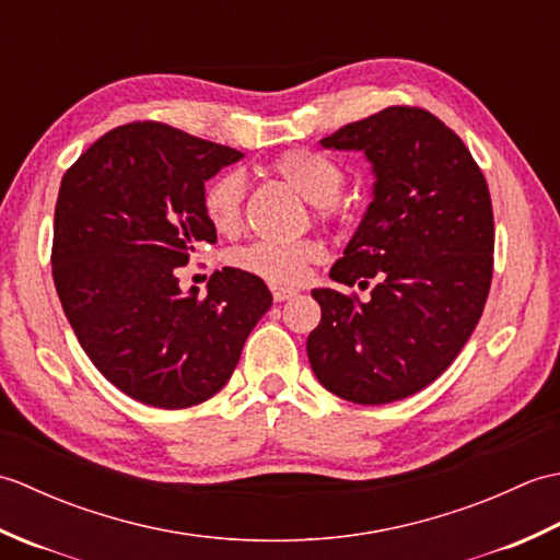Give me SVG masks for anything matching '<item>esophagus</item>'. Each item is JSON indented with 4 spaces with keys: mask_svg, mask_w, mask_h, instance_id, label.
Wrapping results in <instances>:
<instances>
[{
    "mask_svg": "<svg viewBox=\"0 0 560 560\" xmlns=\"http://www.w3.org/2000/svg\"><path fill=\"white\" fill-rule=\"evenodd\" d=\"M271 295H273V301L281 303V301L293 299L295 291H293V289H287V287H279V283H271Z\"/></svg>",
    "mask_w": 560,
    "mask_h": 560,
    "instance_id": "obj_1",
    "label": "esophagus"
}]
</instances>
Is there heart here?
Segmentation results:
<instances>
[{
	"label": "heart",
	"mask_w": 560,
	"mask_h": 560,
	"mask_svg": "<svg viewBox=\"0 0 560 560\" xmlns=\"http://www.w3.org/2000/svg\"><path fill=\"white\" fill-rule=\"evenodd\" d=\"M273 171L283 183L293 187L303 199L315 205L319 217L335 211V201L343 189V173L329 156L311 149H295L283 153L273 163ZM205 213L209 223L223 235H231L243 223L245 180L237 171L213 177L205 189ZM323 257V247L315 241L295 243H253L235 249L231 261L247 273H255L273 283H299L307 267Z\"/></svg>",
	"instance_id": "heart-1"
}]
</instances>
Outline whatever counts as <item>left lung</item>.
<instances>
[{
    "mask_svg": "<svg viewBox=\"0 0 560 560\" xmlns=\"http://www.w3.org/2000/svg\"><path fill=\"white\" fill-rule=\"evenodd\" d=\"M319 144L361 151L375 177L329 279L377 283L368 303L313 289L323 319L307 337V359L319 385L341 399L411 397L457 359L489 299V185L462 139L421 108H385Z\"/></svg>",
    "mask_w": 560,
    "mask_h": 560,
    "instance_id": "obj_1",
    "label": "left lung"
}]
</instances>
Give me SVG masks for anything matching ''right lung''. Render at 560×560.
<instances>
[{"label": "right lung", "instance_id": "add662e5", "mask_svg": "<svg viewBox=\"0 0 560 560\" xmlns=\"http://www.w3.org/2000/svg\"><path fill=\"white\" fill-rule=\"evenodd\" d=\"M231 147L161 122L113 129L65 173L52 277L93 365L132 399L187 409L229 383L245 339L271 307L267 283L223 267L187 293L175 269L217 243L205 183L241 161Z\"/></svg>", "mask_w": 560, "mask_h": 560}]
</instances>
